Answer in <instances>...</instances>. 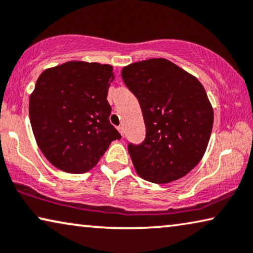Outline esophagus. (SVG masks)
<instances>
[{
    "instance_id": "esophagus-1",
    "label": "esophagus",
    "mask_w": 253,
    "mask_h": 253,
    "mask_svg": "<svg viewBox=\"0 0 253 253\" xmlns=\"http://www.w3.org/2000/svg\"><path fill=\"white\" fill-rule=\"evenodd\" d=\"M118 130H119V132H120L121 134H122V137H123V135H124V127H123L122 126H121L118 127Z\"/></svg>"
}]
</instances>
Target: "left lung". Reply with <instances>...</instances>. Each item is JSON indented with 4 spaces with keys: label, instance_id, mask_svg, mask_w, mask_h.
<instances>
[{
    "label": "left lung",
    "instance_id": "left-lung-1",
    "mask_svg": "<svg viewBox=\"0 0 253 253\" xmlns=\"http://www.w3.org/2000/svg\"><path fill=\"white\" fill-rule=\"evenodd\" d=\"M126 85L140 104L146 138L127 151L137 173L154 184L182 178L207 151L213 109L195 76L164 58L123 67Z\"/></svg>",
    "mask_w": 253,
    "mask_h": 253
}]
</instances>
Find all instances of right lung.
I'll return each instance as SVG.
<instances>
[{"label": "right lung", "instance_id": "right-lung-1", "mask_svg": "<svg viewBox=\"0 0 253 253\" xmlns=\"http://www.w3.org/2000/svg\"><path fill=\"white\" fill-rule=\"evenodd\" d=\"M111 65L73 60L45 69L29 97L36 144L46 160L67 173H84L121 139L109 122Z\"/></svg>", "mask_w": 253, "mask_h": 253}]
</instances>
